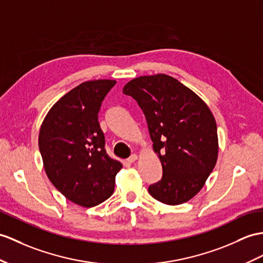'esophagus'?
<instances>
[{
	"mask_svg": "<svg viewBox=\"0 0 263 263\" xmlns=\"http://www.w3.org/2000/svg\"><path fill=\"white\" fill-rule=\"evenodd\" d=\"M137 158H138V156H137V154H133V155L129 157V158H127V163L128 164H133V163H135L136 161H137Z\"/></svg>",
	"mask_w": 263,
	"mask_h": 263,
	"instance_id": "esophagus-1",
	"label": "esophagus"
}]
</instances>
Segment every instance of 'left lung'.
Here are the masks:
<instances>
[{
  "instance_id": "1",
  "label": "left lung",
  "mask_w": 263,
  "mask_h": 263,
  "mask_svg": "<svg viewBox=\"0 0 263 263\" xmlns=\"http://www.w3.org/2000/svg\"><path fill=\"white\" fill-rule=\"evenodd\" d=\"M123 92L142 108L153 149L163 166L161 181L149 194L167 205L193 198L212 173L219 154L217 127L209 106L171 76H142L127 82Z\"/></svg>"
}]
</instances>
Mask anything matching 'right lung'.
<instances>
[{"label": "right lung", "instance_id": "obj_1", "mask_svg": "<svg viewBox=\"0 0 263 263\" xmlns=\"http://www.w3.org/2000/svg\"><path fill=\"white\" fill-rule=\"evenodd\" d=\"M116 85L109 79L80 83L51 107L39 133L43 167L50 182L69 201L92 208L114 193L123 167L107 155L98 112Z\"/></svg>", "mask_w": 263, "mask_h": 263}]
</instances>
